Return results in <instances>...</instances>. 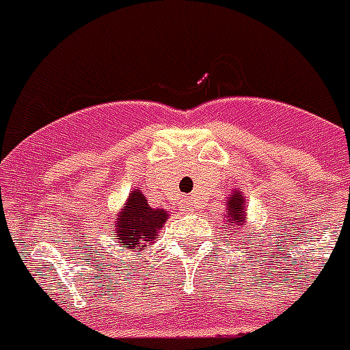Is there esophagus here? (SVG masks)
<instances>
[{
	"mask_svg": "<svg viewBox=\"0 0 350 350\" xmlns=\"http://www.w3.org/2000/svg\"><path fill=\"white\" fill-rule=\"evenodd\" d=\"M191 208V204H189V202H185V209H189Z\"/></svg>",
	"mask_w": 350,
	"mask_h": 350,
	"instance_id": "1",
	"label": "esophagus"
}]
</instances>
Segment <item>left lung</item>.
<instances>
[{
	"instance_id": "1",
	"label": "left lung",
	"mask_w": 350,
	"mask_h": 350,
	"mask_svg": "<svg viewBox=\"0 0 350 350\" xmlns=\"http://www.w3.org/2000/svg\"><path fill=\"white\" fill-rule=\"evenodd\" d=\"M245 196H243V193L241 191H235V193H232L230 195V198H228V208H226V224L224 226H228L230 230H239L241 232V226L245 224V221H247V211H245Z\"/></svg>"
}]
</instances>
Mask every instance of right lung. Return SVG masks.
Listing matches in <instances>:
<instances>
[{
    "label": "right lung",
    "instance_id": "1",
    "mask_svg": "<svg viewBox=\"0 0 350 350\" xmlns=\"http://www.w3.org/2000/svg\"><path fill=\"white\" fill-rule=\"evenodd\" d=\"M167 219L168 213L165 209L150 208L146 196L135 189L129 193L122 211L116 215L113 237L126 245L128 250H141L157 237L159 228L167 222Z\"/></svg>",
    "mask_w": 350,
    "mask_h": 350
}]
</instances>
